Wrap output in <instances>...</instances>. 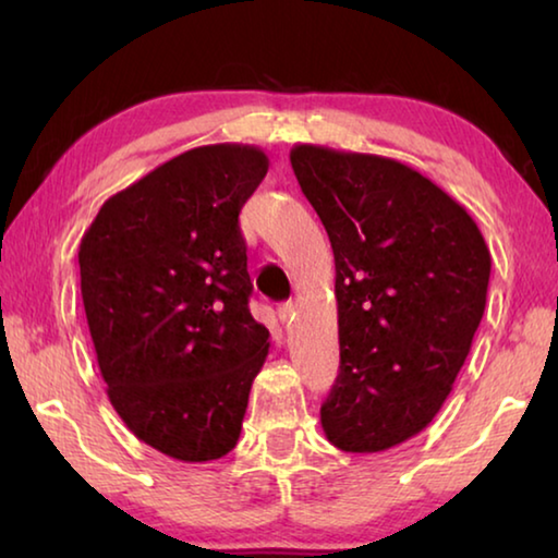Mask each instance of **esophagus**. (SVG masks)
<instances>
[{
	"label": "esophagus",
	"instance_id": "1",
	"mask_svg": "<svg viewBox=\"0 0 558 558\" xmlns=\"http://www.w3.org/2000/svg\"><path fill=\"white\" fill-rule=\"evenodd\" d=\"M278 317L282 325H288L292 317H295V305L292 302H282V305H278Z\"/></svg>",
	"mask_w": 558,
	"mask_h": 558
}]
</instances>
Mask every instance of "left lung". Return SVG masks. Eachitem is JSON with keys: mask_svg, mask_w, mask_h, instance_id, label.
Segmentation results:
<instances>
[{"mask_svg": "<svg viewBox=\"0 0 558 558\" xmlns=\"http://www.w3.org/2000/svg\"><path fill=\"white\" fill-rule=\"evenodd\" d=\"M290 165L335 253L339 376L327 440L381 452L448 399L485 313L493 258L477 223L396 159L295 145Z\"/></svg>", "mask_w": 558, "mask_h": 558, "instance_id": "obj_1", "label": "left lung"}]
</instances>
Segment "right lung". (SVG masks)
Returning a JSON list of instances; mask_svg holds the SVG:
<instances>
[{
    "mask_svg": "<svg viewBox=\"0 0 558 558\" xmlns=\"http://www.w3.org/2000/svg\"><path fill=\"white\" fill-rule=\"evenodd\" d=\"M266 172L260 147H194L110 196L81 239V295L108 399L174 460L235 448L268 356L239 226Z\"/></svg>",
    "mask_w": 558,
    "mask_h": 558,
    "instance_id": "add662e5",
    "label": "right lung"
}]
</instances>
